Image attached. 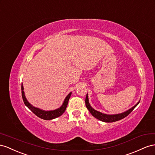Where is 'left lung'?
<instances>
[{
    "instance_id": "1",
    "label": "left lung",
    "mask_w": 155,
    "mask_h": 155,
    "mask_svg": "<svg viewBox=\"0 0 155 155\" xmlns=\"http://www.w3.org/2000/svg\"><path fill=\"white\" fill-rule=\"evenodd\" d=\"M140 100L137 103L134 107H132L131 108L129 109L127 111L122 112L120 114H104L101 112L97 111V110H95L94 108L91 107V106L90 105L89 103V99H88V95L87 94L86 97V100H85V103H86V106L87 110H89L91 114V115L95 118H97L99 120L106 122V123H112V122H115L120 120V119H122L123 118H125L127 117L128 115H129L132 110H133L137 105H138L140 103Z\"/></svg>"
}]
</instances>
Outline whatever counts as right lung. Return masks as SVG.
<instances>
[{
	"label": "right lung",
	"instance_id": "add662e5",
	"mask_svg": "<svg viewBox=\"0 0 155 155\" xmlns=\"http://www.w3.org/2000/svg\"><path fill=\"white\" fill-rule=\"evenodd\" d=\"M21 92H22V97H23V99L25 104L34 114H36L38 117H39L41 119H45V120H51V119H55L56 117L61 116V115H62L64 112L65 111V109L67 108V106L68 104L69 99L72 94L71 92H70L69 94L67 95V97H65V99L64 101L63 104H61V106L60 108L53 110H43L42 109L34 107L33 105L31 104L27 101V99H26L25 97L23 83H22V85H21Z\"/></svg>",
	"mask_w": 155,
	"mask_h": 155
}]
</instances>
